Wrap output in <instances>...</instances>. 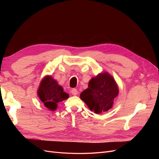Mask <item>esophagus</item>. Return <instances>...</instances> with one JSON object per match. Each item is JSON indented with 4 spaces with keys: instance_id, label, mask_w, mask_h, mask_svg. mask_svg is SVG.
<instances>
[{
    "instance_id": "esophagus-1",
    "label": "esophagus",
    "mask_w": 159,
    "mask_h": 159,
    "mask_svg": "<svg viewBox=\"0 0 159 159\" xmlns=\"http://www.w3.org/2000/svg\"><path fill=\"white\" fill-rule=\"evenodd\" d=\"M71 94L72 95H76L77 94H78V89H71Z\"/></svg>"
}]
</instances>
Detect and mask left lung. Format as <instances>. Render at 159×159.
Segmentation results:
<instances>
[{
    "label": "left lung",
    "instance_id": "left-lung-1",
    "mask_svg": "<svg viewBox=\"0 0 159 159\" xmlns=\"http://www.w3.org/2000/svg\"><path fill=\"white\" fill-rule=\"evenodd\" d=\"M118 93L117 85L113 77L103 73L90 80L88 88L80 94V98L91 111L101 113L112 107L114 98Z\"/></svg>",
    "mask_w": 159,
    "mask_h": 159
}]
</instances>
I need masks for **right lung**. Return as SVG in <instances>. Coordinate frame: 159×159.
<instances>
[{"label":"right lung","mask_w":159,"mask_h":159,"mask_svg":"<svg viewBox=\"0 0 159 159\" xmlns=\"http://www.w3.org/2000/svg\"><path fill=\"white\" fill-rule=\"evenodd\" d=\"M38 95L45 106L52 111L56 109L57 103L69 98V95L64 92V89L51 76L43 79L38 90Z\"/></svg>","instance_id":"obj_1"}]
</instances>
